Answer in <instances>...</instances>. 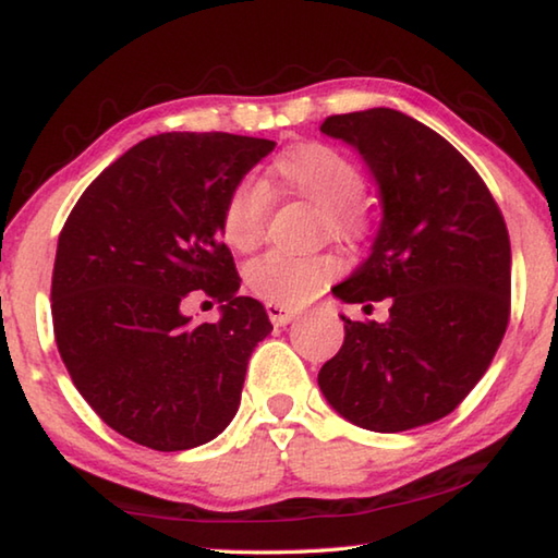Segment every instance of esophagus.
<instances>
[{"mask_svg":"<svg viewBox=\"0 0 558 558\" xmlns=\"http://www.w3.org/2000/svg\"><path fill=\"white\" fill-rule=\"evenodd\" d=\"M266 313H268L272 325L282 327V325H288L290 319L298 315V310H292L288 305H280V302H266Z\"/></svg>","mask_w":558,"mask_h":558,"instance_id":"obj_1","label":"esophagus"}]
</instances>
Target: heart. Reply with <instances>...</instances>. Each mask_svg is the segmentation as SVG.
Wrapping results in <instances>:
<instances>
[{
	"label": "heart",
	"mask_w": 558,
	"mask_h": 558,
	"mask_svg": "<svg viewBox=\"0 0 558 558\" xmlns=\"http://www.w3.org/2000/svg\"><path fill=\"white\" fill-rule=\"evenodd\" d=\"M272 174L292 194L315 204L323 216V231L335 239H362L369 229L364 206V174L347 155L325 143H298L286 149L272 165ZM268 189L258 179L245 177L235 182L221 209V235L231 248L248 253L256 248L266 229ZM339 260L332 253L292 256L270 251L253 260L245 270V282L258 298L280 305H300L332 280Z\"/></svg>",
	"instance_id": "1"
}]
</instances>
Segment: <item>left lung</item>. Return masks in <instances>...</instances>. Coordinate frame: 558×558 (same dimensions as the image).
Segmentation results:
<instances>
[{"label": "left lung", "mask_w": 558, "mask_h": 558, "mask_svg": "<svg viewBox=\"0 0 558 558\" xmlns=\"http://www.w3.org/2000/svg\"><path fill=\"white\" fill-rule=\"evenodd\" d=\"M319 130L359 149L384 204L372 256L332 292L364 310L384 300L389 319L342 317L344 344L317 384L359 428L428 426L475 389L505 337L512 248L502 211L446 137L399 110L329 116Z\"/></svg>", "instance_id": "8db88e82"}]
</instances>
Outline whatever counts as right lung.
<instances>
[{"mask_svg":"<svg viewBox=\"0 0 558 558\" xmlns=\"http://www.w3.org/2000/svg\"><path fill=\"white\" fill-rule=\"evenodd\" d=\"M276 143L162 132L93 179L63 223L51 280L53 335L75 389L137 446H204L239 411L253 347L270 335L221 241L235 182ZM194 289L219 324L181 313Z\"/></svg>","mask_w":558,"mask_h":558,"instance_id":"right-lung-1","label":"right lung"}]
</instances>
